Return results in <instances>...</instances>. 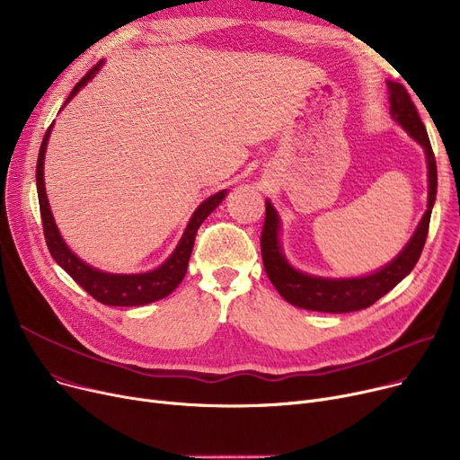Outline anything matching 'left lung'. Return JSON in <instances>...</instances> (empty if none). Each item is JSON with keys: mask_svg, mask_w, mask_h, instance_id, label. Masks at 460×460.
<instances>
[{"mask_svg": "<svg viewBox=\"0 0 460 460\" xmlns=\"http://www.w3.org/2000/svg\"><path fill=\"white\" fill-rule=\"evenodd\" d=\"M390 91V113L395 123L402 127V130L416 139L427 156V177H429V198H427V210L421 217L420 226L416 227L412 238L408 240L406 246L401 253L392 259L385 267L380 270L359 276V278H321L311 276L305 272L296 270L291 262L283 255V248L279 243V229L281 220L276 212L274 205L267 199V217H264V227L261 234V253L262 264L267 270L269 279L278 288V293L296 307L309 309V311H323V313H350L359 311L373 305L378 298L402 281L421 255L425 246L429 222L434 199H437V160L430 147V141L425 130V125L418 115L414 102L410 101V94L401 84L385 82Z\"/></svg>", "mask_w": 460, "mask_h": 460, "instance_id": "1", "label": "left lung"}]
</instances>
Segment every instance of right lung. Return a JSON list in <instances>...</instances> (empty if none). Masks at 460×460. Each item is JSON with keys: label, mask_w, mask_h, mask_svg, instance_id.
<instances>
[{"label": "right lung", "mask_w": 460, "mask_h": 460, "mask_svg": "<svg viewBox=\"0 0 460 460\" xmlns=\"http://www.w3.org/2000/svg\"><path fill=\"white\" fill-rule=\"evenodd\" d=\"M102 65H104V61L96 63L87 72V75L75 85V89H72L68 94V99L65 101V106L72 99H75L84 85H87V82H91L94 78V75L101 70ZM52 127H54V123L50 125V128L46 130L42 145H40V151H39L37 193H39V207H40L44 238H46L48 250H50L54 261L82 288H85V291L94 300H99L104 305L134 307V305L151 304L160 298H165L167 295H172L186 274L188 261H190V255L193 250V240H196V233H198L199 226L207 220V216L226 199L227 190L214 193V196L205 199L196 208V212L191 214L190 222L179 240L177 248L160 264L158 269L149 270V272H141V274H110V272L99 270V269L91 267V264H87L85 261H82L78 255H75V252H72L65 244V240L56 226L54 214L50 210V203H48L46 186H44V153H46L48 137H50V134H52Z\"/></svg>", "instance_id": "1"}]
</instances>
